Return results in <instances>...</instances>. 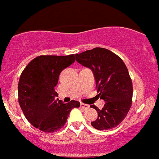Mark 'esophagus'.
<instances>
[{"label":"esophagus","mask_w":159,"mask_h":159,"mask_svg":"<svg viewBox=\"0 0 159 159\" xmlns=\"http://www.w3.org/2000/svg\"><path fill=\"white\" fill-rule=\"evenodd\" d=\"M81 107L83 108V109H88V108H89V106H88V104H84V103H81Z\"/></svg>","instance_id":"esophagus-1"}]
</instances>
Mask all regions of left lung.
<instances>
[{
  "mask_svg": "<svg viewBox=\"0 0 159 159\" xmlns=\"http://www.w3.org/2000/svg\"><path fill=\"white\" fill-rule=\"evenodd\" d=\"M76 61L93 71L98 96L105 103L98 111V119L91 122L98 130L110 129L120 124L132 105L133 84L123 60L110 50L94 48L75 55Z\"/></svg>",
  "mask_w": 159,
  "mask_h": 159,
  "instance_id": "left-lung-1",
  "label": "left lung"
}]
</instances>
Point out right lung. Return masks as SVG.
Instances as JSON below:
<instances>
[{
	"label": "right lung",
	"mask_w": 159,
	"mask_h": 159,
	"mask_svg": "<svg viewBox=\"0 0 159 159\" xmlns=\"http://www.w3.org/2000/svg\"><path fill=\"white\" fill-rule=\"evenodd\" d=\"M75 61V55L40 56L33 59L23 71L18 84L19 103L26 120L46 133L58 131L66 123L71 110L80 103H64L56 100L55 87L63 69Z\"/></svg>",
	"instance_id": "obj_1"
}]
</instances>
